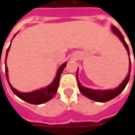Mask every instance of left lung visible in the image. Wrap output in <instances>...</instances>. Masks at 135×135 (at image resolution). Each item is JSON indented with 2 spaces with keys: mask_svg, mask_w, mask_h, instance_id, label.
Instances as JSON below:
<instances>
[{
  "mask_svg": "<svg viewBox=\"0 0 135 135\" xmlns=\"http://www.w3.org/2000/svg\"><path fill=\"white\" fill-rule=\"evenodd\" d=\"M111 30L113 32V33L116 35L121 40V41L123 42V44L126 47V49L127 50L128 55L129 56V59H130V53H129V47L127 42H125V40L124 37L121 33V32L115 27V26H111ZM135 63V61H134ZM77 73H78V69L76 71V79H77V84H78V87H79V91L81 92L82 95H84L88 98L95 100L97 102H107L109 101L110 100L113 99L114 98L118 96L119 94L122 93V91L124 90L126 86L127 85L129 79L130 77V73H131V60L129 61V74L128 75L126 76L124 80L120 84L119 87H117L116 89L114 90H93L90 88H87L85 87H83L80 82H79V79H78V76H77Z\"/></svg>",
  "mask_w": 135,
  "mask_h": 135,
  "instance_id": "8db88e82",
  "label": "left lung"
}]
</instances>
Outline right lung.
<instances>
[{"label": "right lung", "instance_id": "1", "mask_svg": "<svg viewBox=\"0 0 135 135\" xmlns=\"http://www.w3.org/2000/svg\"><path fill=\"white\" fill-rule=\"evenodd\" d=\"M16 34H15L16 35ZM14 35V36H15ZM13 36V37H14ZM11 44L9 45V47L7 49L6 51V58H7V55L9 49H10ZM1 61V59H0ZM5 61V71H6V79L8 82V85L10 86L11 90L13 91V93L16 96H18L19 98H21L23 100L31 104H35V105H39L42 104V103H44L45 102L50 100V99L53 98V97L56 95L58 88H59V81H60V76L61 74L63 72L64 69L66 67V63H64L59 67V70L57 71L56 74V76L55 77V79L53 80L51 84L48 85L47 87L45 88H42L40 90H37L33 92H31V93H22V92H19L17 90H16L15 88H13L11 84L9 83L8 81V68L6 66V62Z\"/></svg>", "mask_w": 135, "mask_h": 135}]
</instances>
